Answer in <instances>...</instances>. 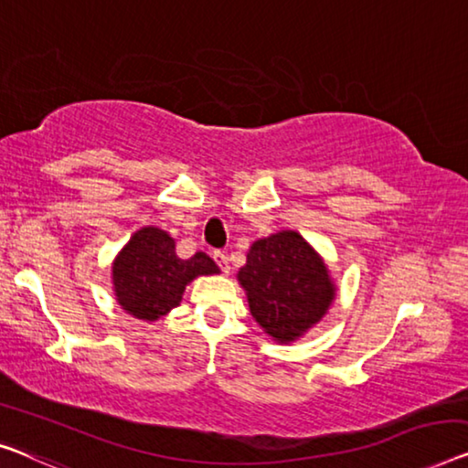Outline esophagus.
I'll return each instance as SVG.
<instances>
[{"instance_id": "34e87169", "label": "esophagus", "mask_w": 468, "mask_h": 468, "mask_svg": "<svg viewBox=\"0 0 468 468\" xmlns=\"http://www.w3.org/2000/svg\"><path fill=\"white\" fill-rule=\"evenodd\" d=\"M214 261L222 269V273H229V271H231V264H229V256L225 252H214Z\"/></svg>"}]
</instances>
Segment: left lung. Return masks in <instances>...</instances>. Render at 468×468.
<instances>
[{
	"label": "left lung",
	"instance_id": "1",
	"mask_svg": "<svg viewBox=\"0 0 468 468\" xmlns=\"http://www.w3.org/2000/svg\"><path fill=\"white\" fill-rule=\"evenodd\" d=\"M250 313L279 345L296 343L325 317L336 283L315 248L298 231L285 229L256 239L237 271Z\"/></svg>",
	"mask_w": 468,
	"mask_h": 468
}]
</instances>
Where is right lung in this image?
Returning a JSON list of instances; mask_svg holds the SVG:
<instances>
[{
  "label": "right lung",
  "mask_w": 468,
  "mask_h": 468,
  "mask_svg": "<svg viewBox=\"0 0 468 468\" xmlns=\"http://www.w3.org/2000/svg\"><path fill=\"white\" fill-rule=\"evenodd\" d=\"M218 273L220 269L204 252L186 261L178 258L174 237L153 225L132 233L111 264L117 304L143 322H157L176 309L193 279Z\"/></svg>",
  "instance_id": "1"
}]
</instances>
